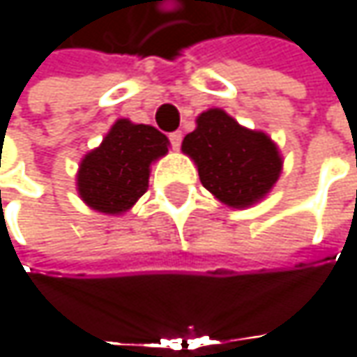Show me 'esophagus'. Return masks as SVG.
Returning <instances> with one entry per match:
<instances>
[{"instance_id":"esophagus-1","label":"esophagus","mask_w":357,"mask_h":357,"mask_svg":"<svg viewBox=\"0 0 357 357\" xmlns=\"http://www.w3.org/2000/svg\"><path fill=\"white\" fill-rule=\"evenodd\" d=\"M169 141H171L172 149H178L181 143H183V132H181V130H174V132L169 135Z\"/></svg>"}]
</instances>
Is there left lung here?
Listing matches in <instances>:
<instances>
[{
    "mask_svg": "<svg viewBox=\"0 0 357 357\" xmlns=\"http://www.w3.org/2000/svg\"><path fill=\"white\" fill-rule=\"evenodd\" d=\"M183 151L195 158L202 186L234 208L262 199L282 171L276 144L264 132L240 127L220 109L197 119V129L185 137Z\"/></svg>",
    "mask_w": 357,
    "mask_h": 357,
    "instance_id": "obj_1",
    "label": "left lung"
}]
</instances>
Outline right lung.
<instances>
[{
  "label": "right lung",
  "mask_w": 357,
  "mask_h": 357,
  "mask_svg": "<svg viewBox=\"0 0 357 357\" xmlns=\"http://www.w3.org/2000/svg\"><path fill=\"white\" fill-rule=\"evenodd\" d=\"M167 137L149 125L119 119L99 149L81 160L77 186L91 208L105 214L129 211L149 186V167L167 155Z\"/></svg>",
  "instance_id": "obj_1"
}]
</instances>
